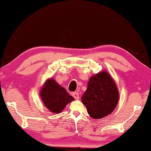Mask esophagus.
I'll return each instance as SVG.
<instances>
[{
	"instance_id": "obj_1",
	"label": "esophagus",
	"mask_w": 151,
	"mask_h": 151,
	"mask_svg": "<svg viewBox=\"0 0 151 151\" xmlns=\"http://www.w3.org/2000/svg\"><path fill=\"white\" fill-rule=\"evenodd\" d=\"M73 96L75 99H79V94L77 92H75V93H73Z\"/></svg>"
}]
</instances>
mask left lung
Returning <instances> with one entry per match:
<instances>
[{"label":"left lung","mask_w":151,"mask_h":151,"mask_svg":"<svg viewBox=\"0 0 151 151\" xmlns=\"http://www.w3.org/2000/svg\"><path fill=\"white\" fill-rule=\"evenodd\" d=\"M119 93L115 82L105 70L91 76L81 100L90 116L103 119L112 113L118 104Z\"/></svg>","instance_id":"obj_1"}]
</instances>
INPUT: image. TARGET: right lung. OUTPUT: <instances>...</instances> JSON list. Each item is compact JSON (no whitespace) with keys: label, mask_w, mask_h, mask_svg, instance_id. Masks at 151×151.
<instances>
[{"label":"right lung","mask_w":151,"mask_h":151,"mask_svg":"<svg viewBox=\"0 0 151 151\" xmlns=\"http://www.w3.org/2000/svg\"><path fill=\"white\" fill-rule=\"evenodd\" d=\"M40 96L45 106L53 113H60L66 104L75 100L65 88L53 78L47 80L40 89Z\"/></svg>","instance_id":"obj_1"}]
</instances>
